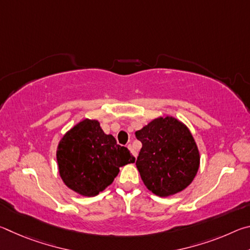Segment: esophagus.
Instances as JSON below:
<instances>
[{"mask_svg":"<svg viewBox=\"0 0 250 250\" xmlns=\"http://www.w3.org/2000/svg\"><path fill=\"white\" fill-rule=\"evenodd\" d=\"M128 149L131 151V153H132V154L135 156V158H137V156H138V153H137V151H135V150L133 149V146H131V145H129V146H128Z\"/></svg>","mask_w":250,"mask_h":250,"instance_id":"esophagus-1","label":"esophagus"}]
</instances>
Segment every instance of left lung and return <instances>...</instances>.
Listing matches in <instances>:
<instances>
[{
    "mask_svg": "<svg viewBox=\"0 0 250 250\" xmlns=\"http://www.w3.org/2000/svg\"><path fill=\"white\" fill-rule=\"evenodd\" d=\"M135 138L142 147L135 162L146 188L161 197L183 191L200 167V152L191 131L173 117H159Z\"/></svg>",
    "mask_w": 250,
    "mask_h": 250,
    "instance_id": "left-lung-1",
    "label": "left lung"
}]
</instances>
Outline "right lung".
<instances>
[{
  "label": "right lung",
  "mask_w": 250,
  "mask_h": 250,
  "mask_svg": "<svg viewBox=\"0 0 250 250\" xmlns=\"http://www.w3.org/2000/svg\"><path fill=\"white\" fill-rule=\"evenodd\" d=\"M59 175L67 188L83 196H96L112 183L119 167L134 163V156L105 134L97 120L78 122L59 141Z\"/></svg>",
  "instance_id": "obj_1"
}]
</instances>
